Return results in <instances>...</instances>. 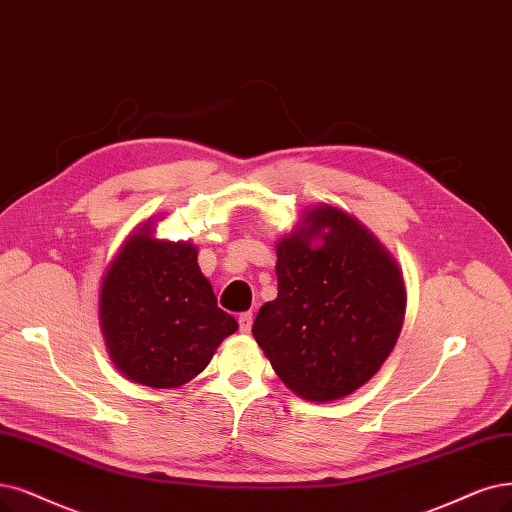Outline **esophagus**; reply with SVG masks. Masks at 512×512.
Returning a JSON list of instances; mask_svg holds the SVG:
<instances>
[{"label":"esophagus","mask_w":512,"mask_h":512,"mask_svg":"<svg viewBox=\"0 0 512 512\" xmlns=\"http://www.w3.org/2000/svg\"><path fill=\"white\" fill-rule=\"evenodd\" d=\"M238 325H240V331H242V333H251L253 314H251V312H242V314L238 316Z\"/></svg>","instance_id":"obj_1"}]
</instances>
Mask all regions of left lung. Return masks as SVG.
Returning a JSON list of instances; mask_svg holds the SVG:
<instances>
[{
    "mask_svg": "<svg viewBox=\"0 0 512 512\" xmlns=\"http://www.w3.org/2000/svg\"><path fill=\"white\" fill-rule=\"evenodd\" d=\"M278 297L253 335L278 377L314 403L344 399L380 371L405 318L399 263L342 208L318 204L276 244Z\"/></svg>",
    "mask_w": 512,
    "mask_h": 512,
    "instance_id": "8db88e82",
    "label": "left lung"
}]
</instances>
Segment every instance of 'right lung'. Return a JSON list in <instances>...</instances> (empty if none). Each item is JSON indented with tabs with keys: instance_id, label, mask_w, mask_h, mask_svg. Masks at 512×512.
Here are the masks:
<instances>
[{
	"instance_id": "add662e5",
	"label": "right lung",
	"mask_w": 512,
	"mask_h": 512,
	"mask_svg": "<svg viewBox=\"0 0 512 512\" xmlns=\"http://www.w3.org/2000/svg\"><path fill=\"white\" fill-rule=\"evenodd\" d=\"M151 223L147 219L109 263L99 320L122 375L149 388H179L204 371L238 323L217 306L196 246L154 238Z\"/></svg>"
}]
</instances>
